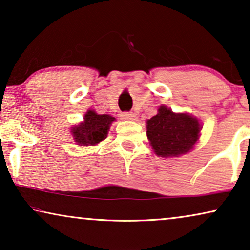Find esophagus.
<instances>
[{"label":"esophagus","instance_id":"1","mask_svg":"<svg viewBox=\"0 0 250 250\" xmlns=\"http://www.w3.org/2000/svg\"><path fill=\"white\" fill-rule=\"evenodd\" d=\"M121 117L123 119H127V121H134L136 118V115L133 114V112H122Z\"/></svg>","mask_w":250,"mask_h":250}]
</instances>
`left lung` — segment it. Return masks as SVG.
<instances>
[{
  "label": "left lung",
  "mask_w": 250,
  "mask_h": 250,
  "mask_svg": "<svg viewBox=\"0 0 250 250\" xmlns=\"http://www.w3.org/2000/svg\"><path fill=\"white\" fill-rule=\"evenodd\" d=\"M200 124L187 114H174L160 107L158 114L146 121V136L158 156L177 157L192 149L198 140Z\"/></svg>",
  "instance_id": "obj_1"
}]
</instances>
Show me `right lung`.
Listing matches in <instances>:
<instances>
[{"instance_id": "right-lung-1", "label": "right lung", "mask_w": 250, "mask_h": 250, "mask_svg": "<svg viewBox=\"0 0 250 250\" xmlns=\"http://www.w3.org/2000/svg\"><path fill=\"white\" fill-rule=\"evenodd\" d=\"M115 121L109 115H98L88 110L84 116V122L71 129L75 142L81 146H93L107 138L109 126Z\"/></svg>"}]
</instances>
